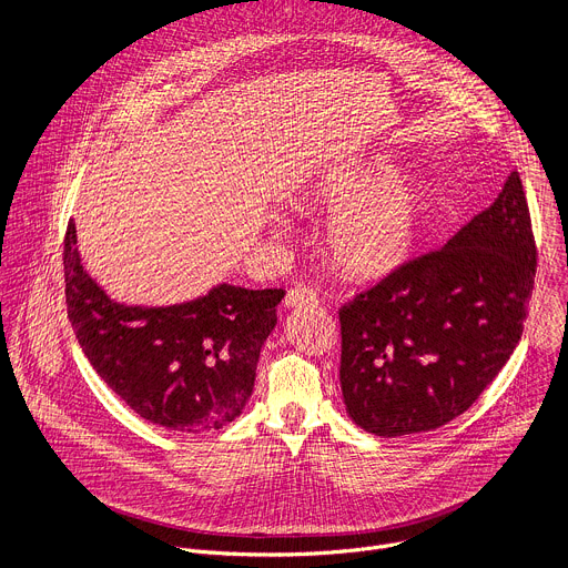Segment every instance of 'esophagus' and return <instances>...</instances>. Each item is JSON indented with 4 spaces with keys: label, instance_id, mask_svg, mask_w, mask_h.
Returning a JSON list of instances; mask_svg holds the SVG:
<instances>
[{
    "label": "esophagus",
    "instance_id": "esophagus-1",
    "mask_svg": "<svg viewBox=\"0 0 568 568\" xmlns=\"http://www.w3.org/2000/svg\"><path fill=\"white\" fill-rule=\"evenodd\" d=\"M316 305H318L316 292L305 285L292 287L285 296V307H316Z\"/></svg>",
    "mask_w": 568,
    "mask_h": 568
}]
</instances>
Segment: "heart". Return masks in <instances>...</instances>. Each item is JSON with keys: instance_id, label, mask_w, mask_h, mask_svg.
<instances>
[{"instance_id": "b5f03b06", "label": "heart", "mask_w": 568, "mask_h": 568, "mask_svg": "<svg viewBox=\"0 0 568 568\" xmlns=\"http://www.w3.org/2000/svg\"><path fill=\"white\" fill-rule=\"evenodd\" d=\"M386 166L335 173L323 180L312 200L342 209L331 226V256L355 281H375L409 261L425 215L418 186L390 184Z\"/></svg>"}]
</instances>
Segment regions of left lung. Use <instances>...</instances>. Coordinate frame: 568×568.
I'll list each match as a JSON object with an SVG mask.
<instances>
[{"mask_svg": "<svg viewBox=\"0 0 568 568\" xmlns=\"http://www.w3.org/2000/svg\"><path fill=\"white\" fill-rule=\"evenodd\" d=\"M537 270L519 173L436 252L339 310L342 393L364 432L393 438L467 412L517 348Z\"/></svg>", "mask_w": 568, "mask_h": 568, "instance_id": "left-lung-1", "label": "left lung"}]
</instances>
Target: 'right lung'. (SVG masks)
Here are the masks:
<instances>
[{
  "instance_id": "1",
  "label": "right lung",
  "mask_w": 568,
  "mask_h": 568,
  "mask_svg": "<svg viewBox=\"0 0 568 568\" xmlns=\"http://www.w3.org/2000/svg\"><path fill=\"white\" fill-rule=\"evenodd\" d=\"M62 263L75 339L134 414L184 434L222 429L242 414L285 290L222 283L180 305H123L80 265L73 220Z\"/></svg>"
}]
</instances>
